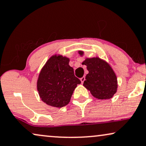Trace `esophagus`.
<instances>
[{"instance_id": "obj_1", "label": "esophagus", "mask_w": 146, "mask_h": 146, "mask_svg": "<svg viewBox=\"0 0 146 146\" xmlns=\"http://www.w3.org/2000/svg\"><path fill=\"white\" fill-rule=\"evenodd\" d=\"M80 80H81V83H83V82H84V81L85 80V77L84 76V77H81V78L80 79Z\"/></svg>"}]
</instances>
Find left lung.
Returning a JSON list of instances; mask_svg holds the SVG:
<instances>
[{
  "label": "left lung",
  "instance_id": "8db88e82",
  "mask_svg": "<svg viewBox=\"0 0 146 146\" xmlns=\"http://www.w3.org/2000/svg\"><path fill=\"white\" fill-rule=\"evenodd\" d=\"M83 55V51H79ZM82 64L87 66V74L84 87L90 91L91 95L99 100L111 98L117 91V77L110 65L99 57L87 58Z\"/></svg>",
  "mask_w": 146,
  "mask_h": 146
}]
</instances>
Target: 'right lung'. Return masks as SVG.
Here are the masks:
<instances>
[{
  "label": "right lung",
  "mask_w": 146,
  "mask_h": 146,
  "mask_svg": "<svg viewBox=\"0 0 146 146\" xmlns=\"http://www.w3.org/2000/svg\"><path fill=\"white\" fill-rule=\"evenodd\" d=\"M69 63V58L53 55L40 72L37 90L42 102L48 106L59 108L67 106L77 85L81 83Z\"/></svg>",
  "instance_id": "add662e5"
}]
</instances>
